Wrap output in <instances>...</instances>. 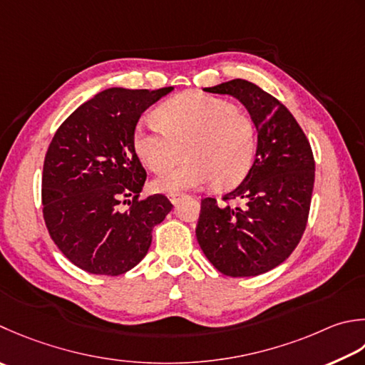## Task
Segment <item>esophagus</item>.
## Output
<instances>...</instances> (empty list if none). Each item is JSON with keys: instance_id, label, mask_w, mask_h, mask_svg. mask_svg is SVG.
<instances>
[{"instance_id": "esophagus-1", "label": "esophagus", "mask_w": 365, "mask_h": 365, "mask_svg": "<svg viewBox=\"0 0 365 365\" xmlns=\"http://www.w3.org/2000/svg\"><path fill=\"white\" fill-rule=\"evenodd\" d=\"M183 195H180V192H173V195H169V201L173 204H177L178 199H180Z\"/></svg>"}]
</instances>
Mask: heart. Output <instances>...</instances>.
<instances>
[{
	"mask_svg": "<svg viewBox=\"0 0 365 365\" xmlns=\"http://www.w3.org/2000/svg\"><path fill=\"white\" fill-rule=\"evenodd\" d=\"M158 120H142L135 126L133 147L140 161L161 174L175 166L183 152L188 160L156 178V191L173 195L213 182L217 188H231L252 169L255 123L226 99L188 93L163 104Z\"/></svg>",
	"mask_w": 365,
	"mask_h": 365,
	"instance_id": "heart-1",
	"label": "heart"
}]
</instances>
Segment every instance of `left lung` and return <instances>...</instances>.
Masks as SVG:
<instances>
[{"label":"left lung","instance_id":"left-lung-1","mask_svg":"<svg viewBox=\"0 0 365 365\" xmlns=\"http://www.w3.org/2000/svg\"><path fill=\"white\" fill-rule=\"evenodd\" d=\"M205 91L230 95L245 106L258 147L244 182L223 202L202 199L197 242L227 277L269 272L288 258L305 231L315 182L312 147L287 107L258 85L234 78Z\"/></svg>","mask_w":365,"mask_h":365}]
</instances>
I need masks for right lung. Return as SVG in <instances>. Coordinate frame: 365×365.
<instances>
[{
	"instance_id": "1",
	"label": "right lung",
	"mask_w": 365,
	"mask_h": 365,
	"mask_svg": "<svg viewBox=\"0 0 365 365\" xmlns=\"http://www.w3.org/2000/svg\"><path fill=\"white\" fill-rule=\"evenodd\" d=\"M173 90L107 88L77 107L50 142L42 173L46 226L85 272L115 277L138 266L153 227L173 210L163 195L138 201L147 174L133 147L142 113ZM125 197L133 204L121 211Z\"/></svg>"
}]
</instances>
